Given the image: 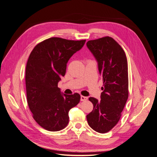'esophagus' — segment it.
<instances>
[{
    "label": "esophagus",
    "mask_w": 157,
    "mask_h": 157,
    "mask_svg": "<svg viewBox=\"0 0 157 157\" xmlns=\"http://www.w3.org/2000/svg\"><path fill=\"white\" fill-rule=\"evenodd\" d=\"M87 100V97H84V96H81V101H86Z\"/></svg>",
    "instance_id": "esophagus-1"
}]
</instances>
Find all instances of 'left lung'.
<instances>
[{"mask_svg": "<svg viewBox=\"0 0 157 157\" xmlns=\"http://www.w3.org/2000/svg\"><path fill=\"white\" fill-rule=\"evenodd\" d=\"M87 46L97 59L103 81L100 100L89 98L93 109L87 115L96 132L106 133L117 124L128 97L127 59L123 49L109 36L89 40Z\"/></svg>", "mask_w": 157, "mask_h": 157, "instance_id": "obj_1", "label": "left lung"}]
</instances>
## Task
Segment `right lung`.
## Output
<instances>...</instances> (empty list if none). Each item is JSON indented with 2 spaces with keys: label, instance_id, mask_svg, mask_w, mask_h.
Instances as JSON below:
<instances>
[{
  "label": "right lung",
  "instance_id": "add662e5",
  "mask_svg": "<svg viewBox=\"0 0 157 157\" xmlns=\"http://www.w3.org/2000/svg\"><path fill=\"white\" fill-rule=\"evenodd\" d=\"M85 41L52 37L38 43L29 55L25 70L28 105L35 121L48 131L64 128L70 109L79 102L78 93H60L58 82L64 76L68 60Z\"/></svg>",
  "mask_w": 157,
  "mask_h": 157
}]
</instances>
